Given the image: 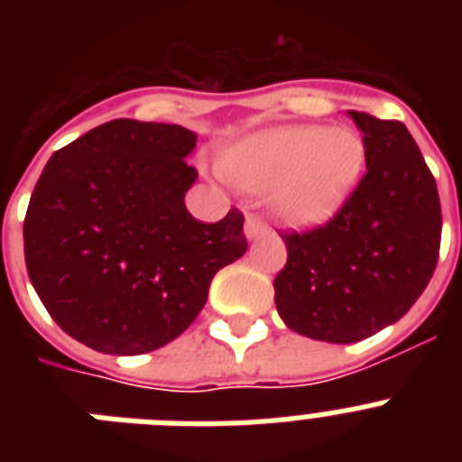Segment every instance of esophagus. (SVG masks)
Returning a JSON list of instances; mask_svg holds the SVG:
<instances>
[{"label": "esophagus", "mask_w": 462, "mask_h": 462, "mask_svg": "<svg viewBox=\"0 0 462 462\" xmlns=\"http://www.w3.org/2000/svg\"><path fill=\"white\" fill-rule=\"evenodd\" d=\"M263 234H268V224L263 222L259 215H247V217H245V236L250 240H254Z\"/></svg>", "instance_id": "1"}]
</instances>
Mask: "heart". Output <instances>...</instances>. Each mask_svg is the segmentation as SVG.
Instances as JSON below:
<instances>
[{
	"mask_svg": "<svg viewBox=\"0 0 462 462\" xmlns=\"http://www.w3.org/2000/svg\"><path fill=\"white\" fill-rule=\"evenodd\" d=\"M219 166L250 189H273L277 217L312 228L336 217L349 201L365 169V143L352 129L277 126L231 145Z\"/></svg>",
	"mask_w": 462,
	"mask_h": 462,
	"instance_id": "heart-1",
	"label": "heart"
}]
</instances>
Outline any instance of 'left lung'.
Masks as SVG:
<instances>
[{
	"mask_svg": "<svg viewBox=\"0 0 462 462\" xmlns=\"http://www.w3.org/2000/svg\"><path fill=\"white\" fill-rule=\"evenodd\" d=\"M363 132L365 175L336 217L284 234L275 277L282 321L312 340H365L405 317L439 256L442 208L435 178L407 126L349 113Z\"/></svg>",
	"mask_w": 462,
	"mask_h": 462,
	"instance_id": "left-lung-1",
	"label": "left lung"
}]
</instances>
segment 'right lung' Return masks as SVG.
<instances>
[{
    "label": "right lung",
    "instance_id": "right-lung-1",
    "mask_svg": "<svg viewBox=\"0 0 462 462\" xmlns=\"http://www.w3.org/2000/svg\"><path fill=\"white\" fill-rule=\"evenodd\" d=\"M196 134L110 120L57 150L24 215V263L57 326L89 349L136 356L196 319L219 268L247 252L236 208L189 215Z\"/></svg>",
    "mask_w": 462,
    "mask_h": 462
}]
</instances>
